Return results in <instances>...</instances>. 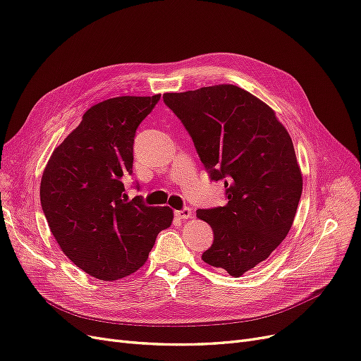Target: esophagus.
<instances>
[{"label": "esophagus", "instance_id": "obj_1", "mask_svg": "<svg viewBox=\"0 0 361 361\" xmlns=\"http://www.w3.org/2000/svg\"><path fill=\"white\" fill-rule=\"evenodd\" d=\"M176 216L179 220H188V218H192V212L190 207H185L182 211H176Z\"/></svg>", "mask_w": 361, "mask_h": 361}]
</instances>
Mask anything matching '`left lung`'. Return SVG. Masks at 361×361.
<instances>
[{"label":"left lung","instance_id":"obj_1","mask_svg":"<svg viewBox=\"0 0 361 361\" xmlns=\"http://www.w3.org/2000/svg\"><path fill=\"white\" fill-rule=\"evenodd\" d=\"M162 97L211 179L224 180L227 204L197 211L214 231L202 259L241 277L281 244L297 214L302 174L292 138L269 105L233 84Z\"/></svg>","mask_w":361,"mask_h":361}]
</instances>
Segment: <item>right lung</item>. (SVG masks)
Here are the masks:
<instances>
[{"instance_id":"1","label":"right lung","mask_w":361,"mask_h":361,"mask_svg":"<svg viewBox=\"0 0 361 361\" xmlns=\"http://www.w3.org/2000/svg\"><path fill=\"white\" fill-rule=\"evenodd\" d=\"M159 97L117 96L94 104L43 170L40 203L51 232L63 253L94 279L114 281L140 269L173 221L169 206L128 202L123 194L135 130Z\"/></svg>"}]
</instances>
